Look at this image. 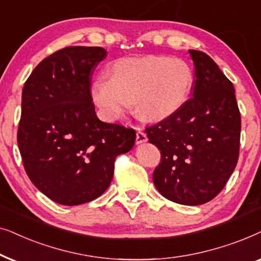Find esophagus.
<instances>
[{"label":"esophagus","mask_w":261,"mask_h":261,"mask_svg":"<svg viewBox=\"0 0 261 261\" xmlns=\"http://www.w3.org/2000/svg\"><path fill=\"white\" fill-rule=\"evenodd\" d=\"M147 140H148L147 134H145L141 127H138L137 128V133H136V143L137 144L143 143V142H145Z\"/></svg>","instance_id":"1"}]
</instances>
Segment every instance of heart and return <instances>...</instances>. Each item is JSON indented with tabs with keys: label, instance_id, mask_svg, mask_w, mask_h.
I'll list each match as a JSON object with an SVG mask.
<instances>
[{
	"label": "heart",
	"instance_id": "b5f03b06",
	"mask_svg": "<svg viewBox=\"0 0 261 261\" xmlns=\"http://www.w3.org/2000/svg\"><path fill=\"white\" fill-rule=\"evenodd\" d=\"M192 72L185 62L168 56L123 58L92 86L96 105L111 119L128 112L137 100L142 116L160 120L172 116L189 98Z\"/></svg>",
	"mask_w": 261,
	"mask_h": 261
}]
</instances>
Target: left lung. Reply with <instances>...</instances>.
I'll use <instances>...</instances> for the list:
<instances>
[{"label":"left lung","mask_w":261,"mask_h":261,"mask_svg":"<svg viewBox=\"0 0 261 261\" xmlns=\"http://www.w3.org/2000/svg\"><path fill=\"white\" fill-rule=\"evenodd\" d=\"M192 95L159 123L145 127L161 150L152 180L167 199L201 205L223 190L239 160L241 116L232 83L206 54L190 50Z\"/></svg>","instance_id":"left-lung-1"}]
</instances>
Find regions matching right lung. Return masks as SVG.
Masks as SVG:
<instances>
[{
	"label": "right lung",
	"instance_id": "right-lung-1",
	"mask_svg": "<svg viewBox=\"0 0 261 261\" xmlns=\"http://www.w3.org/2000/svg\"><path fill=\"white\" fill-rule=\"evenodd\" d=\"M107 51L69 46L37 65L22 89L17 145L40 192L62 205L95 199L112 181L118 155L134 147L136 131L95 114L90 81Z\"/></svg>",
	"mask_w": 261,
	"mask_h": 261
}]
</instances>
